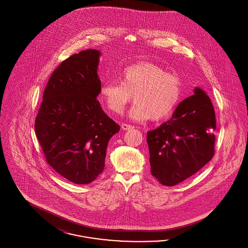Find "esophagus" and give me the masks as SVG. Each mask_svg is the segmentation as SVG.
<instances>
[{
    "instance_id": "1",
    "label": "esophagus",
    "mask_w": 248,
    "mask_h": 248,
    "mask_svg": "<svg viewBox=\"0 0 248 248\" xmlns=\"http://www.w3.org/2000/svg\"><path fill=\"white\" fill-rule=\"evenodd\" d=\"M121 126H122V129L123 130H131L134 128L133 125H130V124H123Z\"/></svg>"
}]
</instances>
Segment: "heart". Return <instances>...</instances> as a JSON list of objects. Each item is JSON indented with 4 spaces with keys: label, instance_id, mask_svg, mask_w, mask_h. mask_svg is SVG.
<instances>
[{
    "label": "heart",
    "instance_id": "1",
    "mask_svg": "<svg viewBox=\"0 0 248 248\" xmlns=\"http://www.w3.org/2000/svg\"><path fill=\"white\" fill-rule=\"evenodd\" d=\"M180 83L177 76L152 63H139L119 73V83L107 81L98 92L99 100L114 114L124 112L132 100L129 111L135 121H159L171 113L180 97Z\"/></svg>",
    "mask_w": 248,
    "mask_h": 248
}]
</instances>
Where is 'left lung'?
I'll list each match as a JSON object with an SVG mask.
<instances>
[{"instance_id":"obj_1","label":"left lung","mask_w":248,"mask_h":248,"mask_svg":"<svg viewBox=\"0 0 248 248\" xmlns=\"http://www.w3.org/2000/svg\"><path fill=\"white\" fill-rule=\"evenodd\" d=\"M216 115L201 88L181 101L172 118L149 131L151 172L162 185L175 186L197 173L215 154Z\"/></svg>"}]
</instances>
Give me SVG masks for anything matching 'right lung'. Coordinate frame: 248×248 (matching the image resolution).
<instances>
[{
  "instance_id": "right-lung-1",
  "label": "right lung",
  "mask_w": 248,
  "mask_h": 248,
  "mask_svg": "<svg viewBox=\"0 0 248 248\" xmlns=\"http://www.w3.org/2000/svg\"><path fill=\"white\" fill-rule=\"evenodd\" d=\"M100 52L87 49L60 63L49 78L36 116L35 134L49 165L76 184L104 170L107 146L120 126L96 96Z\"/></svg>"
}]
</instances>
